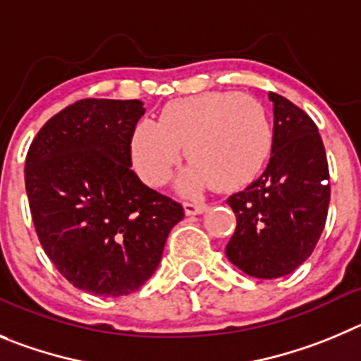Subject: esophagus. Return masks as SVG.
Segmentation results:
<instances>
[{"label":"esophagus","instance_id":"1","mask_svg":"<svg viewBox=\"0 0 361 361\" xmlns=\"http://www.w3.org/2000/svg\"><path fill=\"white\" fill-rule=\"evenodd\" d=\"M183 208H185V214L187 215H200L203 214L204 210H207V204L204 203H183Z\"/></svg>","mask_w":361,"mask_h":361}]
</instances>
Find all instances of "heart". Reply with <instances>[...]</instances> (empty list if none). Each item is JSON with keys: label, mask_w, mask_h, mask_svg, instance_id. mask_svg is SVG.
<instances>
[{"label": "heart", "mask_w": 361, "mask_h": 361, "mask_svg": "<svg viewBox=\"0 0 361 361\" xmlns=\"http://www.w3.org/2000/svg\"><path fill=\"white\" fill-rule=\"evenodd\" d=\"M274 142L271 117L258 99L204 94L165 104L158 123L142 121L131 139L133 164L149 185L169 180L181 157L192 161L180 178L185 194L214 183L235 190L258 176Z\"/></svg>", "instance_id": "b5f03b06"}]
</instances>
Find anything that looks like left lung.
Returning <instances> with one entry per match:
<instances>
[{"label":"left lung","instance_id":"8db88e82","mask_svg":"<svg viewBox=\"0 0 361 361\" xmlns=\"http://www.w3.org/2000/svg\"><path fill=\"white\" fill-rule=\"evenodd\" d=\"M274 109L271 160L257 181L228 197L237 228L226 257L260 279L290 274L317 245L329 207V171L317 126L287 97Z\"/></svg>","mask_w":361,"mask_h":361}]
</instances>
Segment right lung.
<instances>
[{"mask_svg": "<svg viewBox=\"0 0 361 361\" xmlns=\"http://www.w3.org/2000/svg\"><path fill=\"white\" fill-rule=\"evenodd\" d=\"M139 99L76 101L40 128L25 183L40 245L80 290L121 298L139 290L161 260L183 207L131 171Z\"/></svg>", "mask_w": 361, "mask_h": 361, "instance_id": "obj_1", "label": "right lung"}]
</instances>
